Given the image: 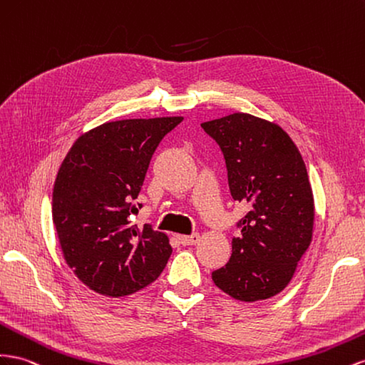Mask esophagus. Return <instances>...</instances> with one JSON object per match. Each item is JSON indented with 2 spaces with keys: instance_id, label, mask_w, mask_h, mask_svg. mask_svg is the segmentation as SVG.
<instances>
[{
  "instance_id": "34e87169",
  "label": "esophagus",
  "mask_w": 365,
  "mask_h": 365,
  "mask_svg": "<svg viewBox=\"0 0 365 365\" xmlns=\"http://www.w3.org/2000/svg\"><path fill=\"white\" fill-rule=\"evenodd\" d=\"M178 241L182 245H193L200 241V235L198 233H192V235H180Z\"/></svg>"
}]
</instances>
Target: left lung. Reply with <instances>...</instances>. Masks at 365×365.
I'll use <instances>...</instances> for the list:
<instances>
[{
	"mask_svg": "<svg viewBox=\"0 0 365 365\" xmlns=\"http://www.w3.org/2000/svg\"><path fill=\"white\" fill-rule=\"evenodd\" d=\"M227 167L232 198L250 205L232 256L212 273L232 298L253 302L287 287L312 242L314 204L298 147L278 124L249 113L202 123Z\"/></svg>",
	"mask_w": 365,
	"mask_h": 365,
	"instance_id": "8db88e82",
	"label": "left lung"
}]
</instances>
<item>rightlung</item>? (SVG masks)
Listing matches in <instances>:
<instances>
[{"label":"right lung","instance_id":"add662e5","mask_svg":"<svg viewBox=\"0 0 365 365\" xmlns=\"http://www.w3.org/2000/svg\"><path fill=\"white\" fill-rule=\"evenodd\" d=\"M181 116L106 123L78 138L56 175L52 216L64 259L106 297L144 289L172 255L169 238L130 215L152 155Z\"/></svg>","mask_w":365,"mask_h":365}]
</instances>
